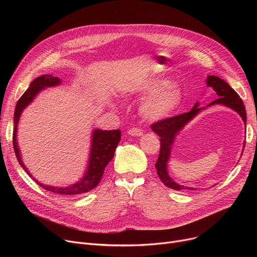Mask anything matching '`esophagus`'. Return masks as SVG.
I'll use <instances>...</instances> for the list:
<instances>
[{
    "label": "esophagus",
    "instance_id": "obj_1",
    "mask_svg": "<svg viewBox=\"0 0 257 257\" xmlns=\"http://www.w3.org/2000/svg\"><path fill=\"white\" fill-rule=\"evenodd\" d=\"M128 134L132 137H141L143 136V130L139 128H131L128 130Z\"/></svg>",
    "mask_w": 257,
    "mask_h": 257
}]
</instances>
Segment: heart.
<instances>
[{
	"label": "heart",
	"instance_id": "b5f03b06",
	"mask_svg": "<svg viewBox=\"0 0 257 257\" xmlns=\"http://www.w3.org/2000/svg\"><path fill=\"white\" fill-rule=\"evenodd\" d=\"M132 93L148 97L141 107L142 114L149 120H160L170 116L180 106L183 93L167 79L148 78L134 85Z\"/></svg>",
	"mask_w": 257,
	"mask_h": 257
}]
</instances>
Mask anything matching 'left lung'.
<instances>
[{
	"mask_svg": "<svg viewBox=\"0 0 257 257\" xmlns=\"http://www.w3.org/2000/svg\"><path fill=\"white\" fill-rule=\"evenodd\" d=\"M206 84L208 87H211L215 92H217L219 97V99L212 101L209 105L222 104L227 107L232 108L233 110H235L241 116L242 120H244V123L246 125L247 114H246L245 105L242 103V100L239 98L238 94L236 93V91L232 87H230V85H229L226 81L213 75L207 76ZM202 109H204V107L199 108V102H197L191 111L175 115L172 117H168L165 119H160L156 121V123L152 124L151 126L152 130L160 138V151H159L158 159L155 164L157 175L166 186L173 188V190H176V191H184V190L194 191L195 190L194 187L182 186L175 182L170 177V175L168 173V163L171 155V148L175 138L177 136V133L188 123V121L193 119ZM244 147H245V143H244Z\"/></svg>",
	"mask_w": 257,
	"mask_h": 257,
	"instance_id": "8db88e82",
	"label": "left lung"
}]
</instances>
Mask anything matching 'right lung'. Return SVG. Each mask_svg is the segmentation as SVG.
<instances>
[{
    "instance_id": "right-lung-1",
    "label": "right lung",
    "mask_w": 257,
    "mask_h": 257,
    "mask_svg": "<svg viewBox=\"0 0 257 257\" xmlns=\"http://www.w3.org/2000/svg\"><path fill=\"white\" fill-rule=\"evenodd\" d=\"M61 83L59 78L54 77L52 75H43L36 79H34L30 87L27 89L23 96L17 103L16 110H15V129H13V148H15V152L17 158L19 160L22 168L27 172L30 177L31 174L29 173L28 169L26 168L21 158V153L17 142V132H18V124L21 117V114L25 108L28 106L36 94L42 91L46 87L56 86ZM120 141V130H101V129H94L92 131V138H91V147H90V153H89V160L87 170L83 178H81L78 182L64 187H56L46 185L38 182L35 178L32 179L43 188L52 193H56L59 195L64 196H77L82 195L91 191L92 188L96 187L102 176L104 174V169L106 166L109 164V161L113 158L114 151Z\"/></svg>"
}]
</instances>
